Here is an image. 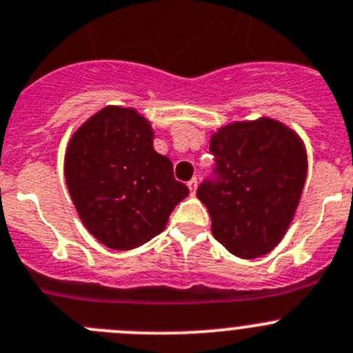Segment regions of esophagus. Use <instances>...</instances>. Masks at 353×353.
<instances>
[{"label": "esophagus", "mask_w": 353, "mask_h": 353, "mask_svg": "<svg viewBox=\"0 0 353 353\" xmlns=\"http://www.w3.org/2000/svg\"><path fill=\"white\" fill-rule=\"evenodd\" d=\"M187 187H189V190H190V194H196V190H197V179H192V180H189V183H187Z\"/></svg>", "instance_id": "34e87169"}]
</instances>
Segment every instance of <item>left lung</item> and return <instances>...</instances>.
<instances>
[{"label": "left lung", "instance_id": "8db88e82", "mask_svg": "<svg viewBox=\"0 0 353 353\" xmlns=\"http://www.w3.org/2000/svg\"><path fill=\"white\" fill-rule=\"evenodd\" d=\"M214 176L197 197L208 208L214 239L239 258L270 253L286 234L307 179L300 137L270 117L239 121L210 142Z\"/></svg>", "mask_w": 353, "mask_h": 353}]
</instances>
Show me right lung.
I'll return each instance as SVG.
<instances>
[{
	"mask_svg": "<svg viewBox=\"0 0 353 353\" xmlns=\"http://www.w3.org/2000/svg\"><path fill=\"white\" fill-rule=\"evenodd\" d=\"M152 142L145 117L109 105L93 114L67 147L63 173L70 199L88 232L110 250L128 251L156 237L189 196Z\"/></svg>",
	"mask_w": 353,
	"mask_h": 353,
	"instance_id": "1",
	"label": "right lung"
}]
</instances>
